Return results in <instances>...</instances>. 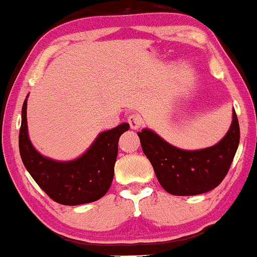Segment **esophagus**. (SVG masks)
Listing matches in <instances>:
<instances>
[{
	"mask_svg": "<svg viewBox=\"0 0 257 257\" xmlns=\"http://www.w3.org/2000/svg\"><path fill=\"white\" fill-rule=\"evenodd\" d=\"M128 123L131 124L132 129H139L140 126H142V124H144V121H142L141 115H139V113H132L128 117Z\"/></svg>",
	"mask_w": 257,
	"mask_h": 257,
	"instance_id": "esophagus-1",
	"label": "esophagus"
}]
</instances>
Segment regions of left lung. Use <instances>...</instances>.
<instances>
[{
  "mask_svg": "<svg viewBox=\"0 0 257 257\" xmlns=\"http://www.w3.org/2000/svg\"><path fill=\"white\" fill-rule=\"evenodd\" d=\"M138 135L164 190L174 196H196L213 190L225 178L238 148L239 124L233 110L226 135L217 145L200 151L175 148L149 129Z\"/></svg>",
  "mask_w": 257,
  "mask_h": 257,
  "instance_id": "left-lung-1",
  "label": "left lung"
}]
</instances>
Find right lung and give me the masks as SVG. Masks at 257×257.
I'll return each mask as SVG.
<instances>
[{
  "label": "right lung",
  "instance_id": "obj_1",
  "mask_svg": "<svg viewBox=\"0 0 257 257\" xmlns=\"http://www.w3.org/2000/svg\"><path fill=\"white\" fill-rule=\"evenodd\" d=\"M27 99L22 105L19 148L25 167L51 199L61 205H79L98 200L108 192L113 179L118 139L129 129L122 123L100 133L80 158L61 162L42 157L35 151L27 132Z\"/></svg>",
  "mask_w": 257,
  "mask_h": 257
}]
</instances>
